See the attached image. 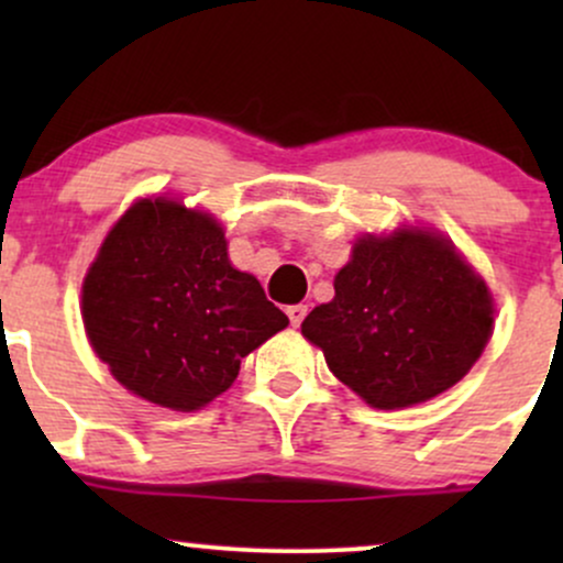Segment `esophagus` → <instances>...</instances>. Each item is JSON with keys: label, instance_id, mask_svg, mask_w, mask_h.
<instances>
[{"label": "esophagus", "instance_id": "obj_1", "mask_svg": "<svg viewBox=\"0 0 563 563\" xmlns=\"http://www.w3.org/2000/svg\"><path fill=\"white\" fill-rule=\"evenodd\" d=\"M286 314H288L290 325L299 328L301 322H303V318H307V303H290V307L286 309Z\"/></svg>", "mask_w": 563, "mask_h": 563}]
</instances>
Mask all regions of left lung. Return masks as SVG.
<instances>
[{"label":"left lung","mask_w":563,"mask_h":563,"mask_svg":"<svg viewBox=\"0 0 563 563\" xmlns=\"http://www.w3.org/2000/svg\"><path fill=\"white\" fill-rule=\"evenodd\" d=\"M333 301L301 322L341 384L378 410L455 386L493 335L487 283L439 232L365 235L333 280Z\"/></svg>","instance_id":"1"}]
</instances>
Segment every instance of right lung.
Wrapping results in <instances>:
<instances>
[{
    "label": "right lung",
    "mask_w": 563,
    "mask_h": 563,
    "mask_svg": "<svg viewBox=\"0 0 563 563\" xmlns=\"http://www.w3.org/2000/svg\"><path fill=\"white\" fill-rule=\"evenodd\" d=\"M81 318L121 386L183 412L228 391L245 354L288 325L232 267L217 219L169 198H142L113 224L84 277Z\"/></svg>",
    "instance_id": "obj_1"
}]
</instances>
